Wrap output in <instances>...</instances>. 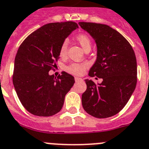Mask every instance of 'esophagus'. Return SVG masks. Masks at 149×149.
<instances>
[{
	"mask_svg": "<svg viewBox=\"0 0 149 149\" xmlns=\"http://www.w3.org/2000/svg\"><path fill=\"white\" fill-rule=\"evenodd\" d=\"M74 79H75V81L76 82L82 81V80H83V79H82L81 77H74Z\"/></svg>",
	"mask_w": 149,
	"mask_h": 149,
	"instance_id": "obj_1",
	"label": "esophagus"
}]
</instances>
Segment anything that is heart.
<instances>
[{
	"label": "heart",
	"instance_id": "1",
	"mask_svg": "<svg viewBox=\"0 0 149 149\" xmlns=\"http://www.w3.org/2000/svg\"><path fill=\"white\" fill-rule=\"evenodd\" d=\"M76 40L78 42L79 44L81 46V47L84 49L85 52L91 49V40L89 36L86 34H79L76 36ZM68 40H65L61 43L59 49V55L61 58H64L67 54V49H68ZM87 68V65L86 63H74L70 64L66 67V71L69 73L74 75H80L84 73V71Z\"/></svg>",
	"mask_w": 149,
	"mask_h": 149
}]
</instances>
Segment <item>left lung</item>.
<instances>
[{
  "label": "left lung",
  "instance_id": "left-lung-1",
  "mask_svg": "<svg viewBox=\"0 0 149 149\" xmlns=\"http://www.w3.org/2000/svg\"><path fill=\"white\" fill-rule=\"evenodd\" d=\"M79 25L94 38L97 49V60L88 75L103 79L97 84L85 80L87 88L82 95V105L97 118L112 117L123 109L136 87L134 52L129 41L109 26L87 22Z\"/></svg>",
  "mask_w": 149,
  "mask_h": 149
}]
</instances>
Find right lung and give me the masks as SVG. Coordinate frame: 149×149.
Segmentation results:
<instances>
[{"instance_id":"1","label":"right lung","mask_w":149,"mask_h":149,"mask_svg":"<svg viewBox=\"0 0 149 149\" xmlns=\"http://www.w3.org/2000/svg\"><path fill=\"white\" fill-rule=\"evenodd\" d=\"M77 28L72 21L46 24L20 44L12 81L20 103L31 114L49 117L62 109L74 78L65 72L56 78L49 72L57 66L61 43Z\"/></svg>"}]
</instances>
